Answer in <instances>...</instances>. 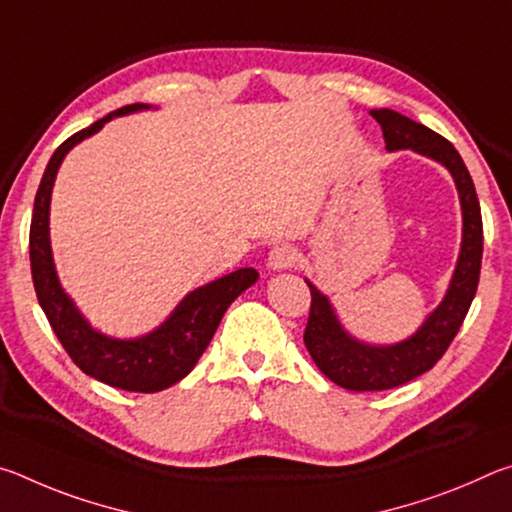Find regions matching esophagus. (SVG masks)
<instances>
[{
	"label": "esophagus",
	"mask_w": 512,
	"mask_h": 512,
	"mask_svg": "<svg viewBox=\"0 0 512 512\" xmlns=\"http://www.w3.org/2000/svg\"><path fill=\"white\" fill-rule=\"evenodd\" d=\"M298 262V250L291 244H277L268 253V268L271 271H287Z\"/></svg>",
	"instance_id": "34e87169"
}]
</instances>
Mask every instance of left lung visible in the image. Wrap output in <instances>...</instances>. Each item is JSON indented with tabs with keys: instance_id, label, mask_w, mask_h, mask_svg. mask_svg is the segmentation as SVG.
I'll use <instances>...</instances> for the list:
<instances>
[{
	"instance_id": "1",
	"label": "left lung",
	"mask_w": 512,
	"mask_h": 512,
	"mask_svg": "<svg viewBox=\"0 0 512 512\" xmlns=\"http://www.w3.org/2000/svg\"><path fill=\"white\" fill-rule=\"evenodd\" d=\"M370 115L381 126L388 151L411 149L424 158L440 162L452 173L463 210V241L443 302L431 311L418 332L393 345H368L350 336L336 316L332 302L307 280L311 309L305 327V345L311 359L336 386L359 393L402 386L436 366L449 343L454 341L472 305L476 287H479L483 255L479 198H476L470 171L454 144L395 110H370Z\"/></svg>"
}]
</instances>
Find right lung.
Returning <instances> with one entry per match:
<instances>
[{"label": "right lung", "mask_w": 512, "mask_h": 512, "mask_svg": "<svg viewBox=\"0 0 512 512\" xmlns=\"http://www.w3.org/2000/svg\"><path fill=\"white\" fill-rule=\"evenodd\" d=\"M146 108L151 106L133 103V106L119 108L58 146L40 180L29 232L33 287L65 352L85 375L133 393H158L187 377L210 345L225 309L259 277L255 268H239L235 273L194 289L180 300V305L160 327L137 339H112L97 332L60 287L49 241V203L58 167L76 144L101 131L106 121Z\"/></svg>", "instance_id": "right-lung-1"}]
</instances>
